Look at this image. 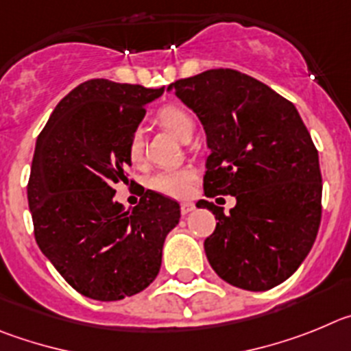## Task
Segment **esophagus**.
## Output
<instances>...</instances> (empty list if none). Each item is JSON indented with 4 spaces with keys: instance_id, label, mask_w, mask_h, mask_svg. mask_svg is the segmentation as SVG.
Listing matches in <instances>:
<instances>
[{
    "instance_id": "34e87169",
    "label": "esophagus",
    "mask_w": 351,
    "mask_h": 351,
    "mask_svg": "<svg viewBox=\"0 0 351 351\" xmlns=\"http://www.w3.org/2000/svg\"><path fill=\"white\" fill-rule=\"evenodd\" d=\"M195 210V204L194 203H182L180 204V211H182V215H189L191 211Z\"/></svg>"
}]
</instances>
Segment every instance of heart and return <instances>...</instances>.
Wrapping results in <instances>:
<instances>
[{"instance_id": "heart-1", "label": "heart", "mask_w": 351, "mask_h": 351, "mask_svg": "<svg viewBox=\"0 0 351 351\" xmlns=\"http://www.w3.org/2000/svg\"><path fill=\"white\" fill-rule=\"evenodd\" d=\"M157 122L168 131H171L180 140H189L194 132V121L182 106L166 105L157 112ZM145 136L140 128L129 134L128 138V157L132 164H140L143 160ZM195 178V173L189 168L169 169L154 175L148 182L150 189L169 197H183L191 191V185Z\"/></svg>"}]
</instances>
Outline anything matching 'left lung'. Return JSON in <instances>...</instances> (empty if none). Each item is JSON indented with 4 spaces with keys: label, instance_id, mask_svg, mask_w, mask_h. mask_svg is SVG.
Segmentation results:
<instances>
[{
    "label": "left lung",
    "instance_id": "1",
    "mask_svg": "<svg viewBox=\"0 0 351 351\" xmlns=\"http://www.w3.org/2000/svg\"><path fill=\"white\" fill-rule=\"evenodd\" d=\"M171 87L206 131L204 195L236 197L229 215L197 203L219 220L204 239L211 267L239 289L280 285L309 254L322 219L318 152L301 115L266 84L230 68Z\"/></svg>",
    "mask_w": 351,
    "mask_h": 351
}]
</instances>
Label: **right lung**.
Masks as SVG:
<instances>
[{
  "mask_svg": "<svg viewBox=\"0 0 351 351\" xmlns=\"http://www.w3.org/2000/svg\"><path fill=\"white\" fill-rule=\"evenodd\" d=\"M160 89L94 78L75 87L38 134L27 201L34 239L82 295L119 301L156 280L180 204L141 191L131 211L113 201L129 180L128 138Z\"/></svg>",
  "mask_w": 351,
  "mask_h": 351,
  "instance_id": "1",
  "label": "right lung"
}]
</instances>
